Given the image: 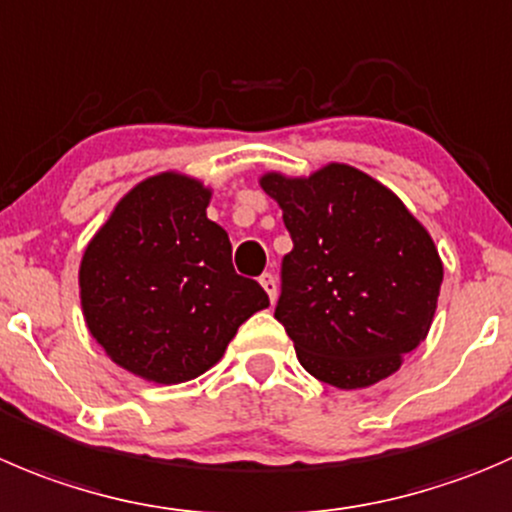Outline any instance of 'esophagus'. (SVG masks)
I'll return each mask as SVG.
<instances>
[{"label": "esophagus", "instance_id": "34e87169", "mask_svg": "<svg viewBox=\"0 0 512 512\" xmlns=\"http://www.w3.org/2000/svg\"><path fill=\"white\" fill-rule=\"evenodd\" d=\"M260 285L265 287V292H267V295H270V300L275 302L277 300V280H275V275H272V272H265V275L260 277Z\"/></svg>", "mask_w": 512, "mask_h": 512}]
</instances>
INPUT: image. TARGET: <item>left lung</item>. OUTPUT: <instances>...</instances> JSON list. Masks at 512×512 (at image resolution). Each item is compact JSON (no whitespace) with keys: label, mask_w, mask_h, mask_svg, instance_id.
Masks as SVG:
<instances>
[{"label":"left lung","mask_w":512,"mask_h":512,"mask_svg":"<svg viewBox=\"0 0 512 512\" xmlns=\"http://www.w3.org/2000/svg\"><path fill=\"white\" fill-rule=\"evenodd\" d=\"M292 252L275 317L300 365L332 388H370L428 337L443 260L423 222L367 172L327 162L305 177L265 172Z\"/></svg>","instance_id":"1"}]
</instances>
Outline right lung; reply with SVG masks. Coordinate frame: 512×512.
I'll use <instances>...</instances> for the list:
<instances>
[{
  "label": "right lung",
  "mask_w": 512,
  "mask_h": 512,
  "mask_svg": "<svg viewBox=\"0 0 512 512\" xmlns=\"http://www.w3.org/2000/svg\"><path fill=\"white\" fill-rule=\"evenodd\" d=\"M212 187L167 170L137 182L79 262L87 330L107 357L155 385L200 377L237 327L270 305L237 275L227 232L207 217Z\"/></svg>",
  "instance_id": "add662e5"
}]
</instances>
